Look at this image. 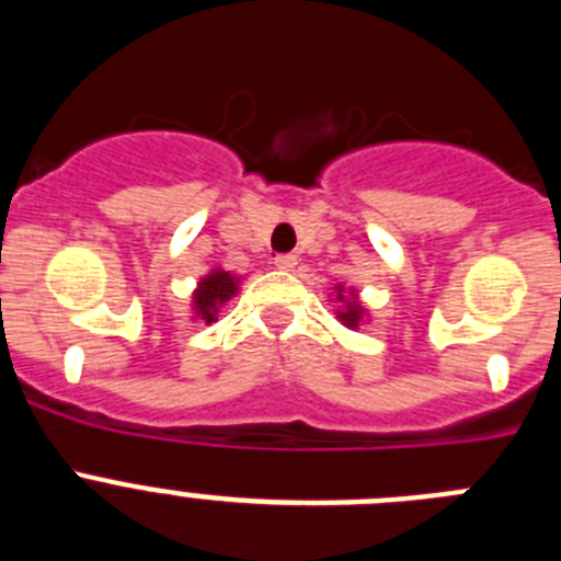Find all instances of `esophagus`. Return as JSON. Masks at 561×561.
<instances>
[{"label": "esophagus", "mask_w": 561, "mask_h": 561, "mask_svg": "<svg viewBox=\"0 0 561 561\" xmlns=\"http://www.w3.org/2000/svg\"><path fill=\"white\" fill-rule=\"evenodd\" d=\"M275 266H277V270L291 272L297 266V255H291V252H284V255H275Z\"/></svg>", "instance_id": "1"}]
</instances>
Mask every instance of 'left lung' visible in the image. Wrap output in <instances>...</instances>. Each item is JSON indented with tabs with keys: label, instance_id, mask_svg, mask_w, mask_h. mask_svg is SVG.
I'll list each match as a JSON object with an SVG mask.
<instances>
[{
	"label": "left lung",
	"instance_id": "1",
	"mask_svg": "<svg viewBox=\"0 0 561 561\" xmlns=\"http://www.w3.org/2000/svg\"><path fill=\"white\" fill-rule=\"evenodd\" d=\"M336 300L342 304V309L336 311V317H340L342 323L348 325V329H356V325L362 323V317H365V309H362L359 300H356L354 295H342V286L340 291H336Z\"/></svg>",
	"mask_w": 561,
	"mask_h": 561
}]
</instances>
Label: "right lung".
<instances>
[{
	"instance_id": "add662e5",
	"label": "right lung",
	"mask_w": 561,
	"mask_h": 561,
	"mask_svg": "<svg viewBox=\"0 0 561 561\" xmlns=\"http://www.w3.org/2000/svg\"><path fill=\"white\" fill-rule=\"evenodd\" d=\"M236 291H238V280L230 275V272L213 270L210 275L202 277L199 289L193 291V311H196L199 320L213 323L221 306H225Z\"/></svg>"
}]
</instances>
